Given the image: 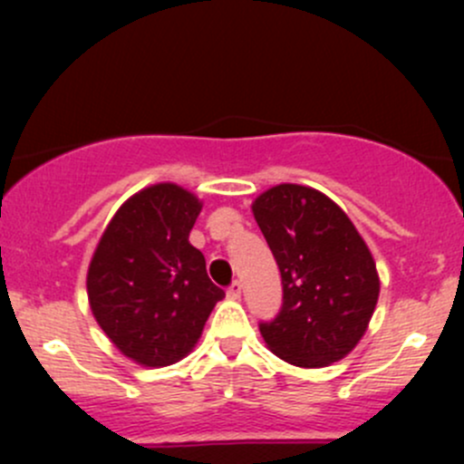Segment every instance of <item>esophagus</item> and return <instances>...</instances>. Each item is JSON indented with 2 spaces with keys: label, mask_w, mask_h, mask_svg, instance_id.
Masks as SVG:
<instances>
[{
  "label": "esophagus",
  "mask_w": 464,
  "mask_h": 464,
  "mask_svg": "<svg viewBox=\"0 0 464 464\" xmlns=\"http://www.w3.org/2000/svg\"><path fill=\"white\" fill-rule=\"evenodd\" d=\"M227 296H228V299L237 301L239 296H242V284H239V281H233V284L228 285V290H227Z\"/></svg>",
  "instance_id": "34e87169"
}]
</instances>
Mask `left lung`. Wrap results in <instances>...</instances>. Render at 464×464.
<instances>
[{"mask_svg":"<svg viewBox=\"0 0 464 464\" xmlns=\"http://www.w3.org/2000/svg\"><path fill=\"white\" fill-rule=\"evenodd\" d=\"M284 285L281 310L259 323L266 344L290 364L321 369L364 335L380 296L369 246L327 196L284 183L253 202Z\"/></svg>","mask_w":464,"mask_h":464,"instance_id":"left-lung-1","label":"left lung"}]
</instances>
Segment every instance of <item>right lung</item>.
I'll return each mask as SVG.
<instances>
[{"instance_id": "1", "label": "right lung", "mask_w": 464, "mask_h": 464, "mask_svg": "<svg viewBox=\"0 0 464 464\" xmlns=\"http://www.w3.org/2000/svg\"><path fill=\"white\" fill-rule=\"evenodd\" d=\"M200 207L179 185L141 189L120 207L93 253L87 292L95 321L143 366L185 358L225 296L189 244Z\"/></svg>"}]
</instances>
